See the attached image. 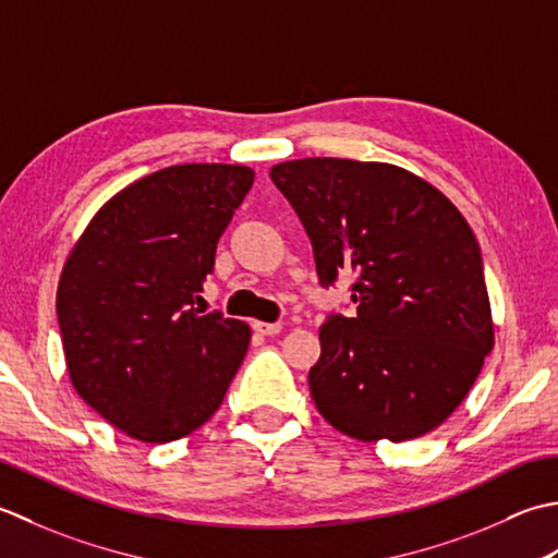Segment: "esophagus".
Here are the masks:
<instances>
[{"instance_id":"1","label":"esophagus","mask_w":558,"mask_h":558,"mask_svg":"<svg viewBox=\"0 0 558 558\" xmlns=\"http://www.w3.org/2000/svg\"><path fill=\"white\" fill-rule=\"evenodd\" d=\"M253 329L263 337H275V335L281 332V323H259V320H255Z\"/></svg>"}]
</instances>
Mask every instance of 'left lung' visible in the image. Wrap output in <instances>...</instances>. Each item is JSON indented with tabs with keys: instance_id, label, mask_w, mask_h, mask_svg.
Wrapping results in <instances>:
<instances>
[{
	"instance_id": "1",
	"label": "left lung",
	"mask_w": 558,
	"mask_h": 558,
	"mask_svg": "<svg viewBox=\"0 0 558 558\" xmlns=\"http://www.w3.org/2000/svg\"><path fill=\"white\" fill-rule=\"evenodd\" d=\"M313 243L317 277L354 275V317L329 315L313 402L356 440H412L468 397L494 349L480 243L458 207L392 163L299 158L269 170Z\"/></svg>"
}]
</instances>
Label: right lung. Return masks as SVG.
<instances>
[{"instance_id":"1","label":"right lung","mask_w":558,"mask_h":558,"mask_svg":"<svg viewBox=\"0 0 558 558\" xmlns=\"http://www.w3.org/2000/svg\"><path fill=\"white\" fill-rule=\"evenodd\" d=\"M253 180L229 163L156 170L108 199L66 257L57 320L70 380L130 438L190 436L245 359L250 327L195 301Z\"/></svg>"}]
</instances>
